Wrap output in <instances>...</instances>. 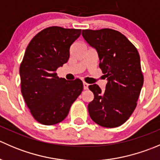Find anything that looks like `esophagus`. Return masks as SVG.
<instances>
[{"label":"esophagus","mask_w":160,"mask_h":160,"mask_svg":"<svg viewBox=\"0 0 160 160\" xmlns=\"http://www.w3.org/2000/svg\"><path fill=\"white\" fill-rule=\"evenodd\" d=\"M83 89H84V90H88L89 84H88V83H86V82H83Z\"/></svg>","instance_id":"34e87169"}]
</instances>
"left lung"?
I'll return each mask as SVG.
<instances>
[{"label": "left lung", "mask_w": 160, "mask_h": 160, "mask_svg": "<svg viewBox=\"0 0 160 160\" xmlns=\"http://www.w3.org/2000/svg\"><path fill=\"white\" fill-rule=\"evenodd\" d=\"M82 35L97 50L99 67L108 83L104 91L90 85L94 98L88 104L92 120L105 128L125 123L137 106L144 81L135 46L121 32L111 28L85 29Z\"/></svg>", "instance_id": "8db88e82"}]
</instances>
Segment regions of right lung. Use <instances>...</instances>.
Here are the masks:
<instances>
[{"mask_svg":"<svg viewBox=\"0 0 160 160\" xmlns=\"http://www.w3.org/2000/svg\"><path fill=\"white\" fill-rule=\"evenodd\" d=\"M81 29L51 26L33 37L20 65L21 91L31 114L39 123L52 125L67 118L83 89L80 79L67 81L56 72L70 58L71 45Z\"/></svg>","mask_w":160,"mask_h":160,"instance_id":"1","label":"right lung"}]
</instances>
